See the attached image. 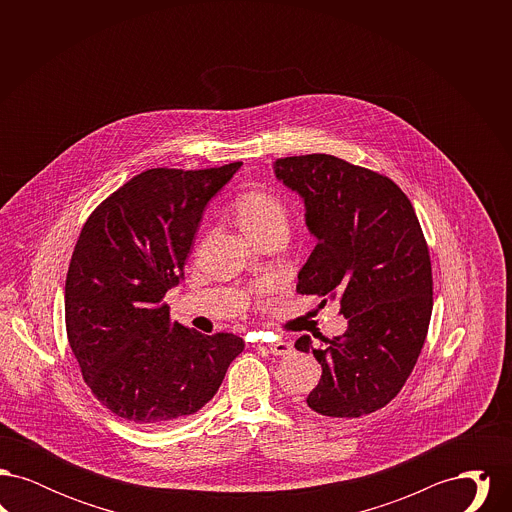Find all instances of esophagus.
Segmentation results:
<instances>
[{
    "label": "esophagus",
    "instance_id": "obj_1",
    "mask_svg": "<svg viewBox=\"0 0 512 512\" xmlns=\"http://www.w3.org/2000/svg\"><path fill=\"white\" fill-rule=\"evenodd\" d=\"M267 349L268 353H272V355H280V357H284V355H290V353H292L293 345L292 341L278 340L268 343Z\"/></svg>",
    "mask_w": 512,
    "mask_h": 512
}]
</instances>
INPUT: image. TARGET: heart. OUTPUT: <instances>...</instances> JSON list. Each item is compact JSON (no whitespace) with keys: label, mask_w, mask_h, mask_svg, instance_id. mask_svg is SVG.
Here are the masks:
<instances>
[{"label":"heart","mask_w":512,"mask_h":512,"mask_svg":"<svg viewBox=\"0 0 512 512\" xmlns=\"http://www.w3.org/2000/svg\"><path fill=\"white\" fill-rule=\"evenodd\" d=\"M234 213L245 234L253 240H261L276 232L288 234V205L280 195L265 188L245 190L238 195Z\"/></svg>","instance_id":"b5f03b06"}]
</instances>
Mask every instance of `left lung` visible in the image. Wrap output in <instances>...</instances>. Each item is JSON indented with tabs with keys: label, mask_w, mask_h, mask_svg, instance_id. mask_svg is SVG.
I'll list each match as a JSON object with an SVG mask.
<instances>
[{
	"label": "left lung",
	"mask_w": 512,
	"mask_h": 512,
	"mask_svg": "<svg viewBox=\"0 0 512 512\" xmlns=\"http://www.w3.org/2000/svg\"><path fill=\"white\" fill-rule=\"evenodd\" d=\"M276 178L305 203L317 238L297 274V292L338 301L343 336L315 349L322 366L307 405L324 416L370 414L401 391L432 317V265L409 197L388 176L326 153L276 159Z\"/></svg>",
	"instance_id": "8db88e82"
}]
</instances>
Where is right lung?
I'll use <instances>...</instances> for the list:
<instances>
[{
	"instance_id": "obj_1",
	"label": "right lung",
	"mask_w": 512,
	"mask_h": 512,
	"mask_svg": "<svg viewBox=\"0 0 512 512\" xmlns=\"http://www.w3.org/2000/svg\"><path fill=\"white\" fill-rule=\"evenodd\" d=\"M242 163L219 169H149L86 220L65 282V322L84 382L115 416L163 428L197 413L224 380L244 340L171 322L165 295L207 203Z\"/></svg>"
}]
</instances>
